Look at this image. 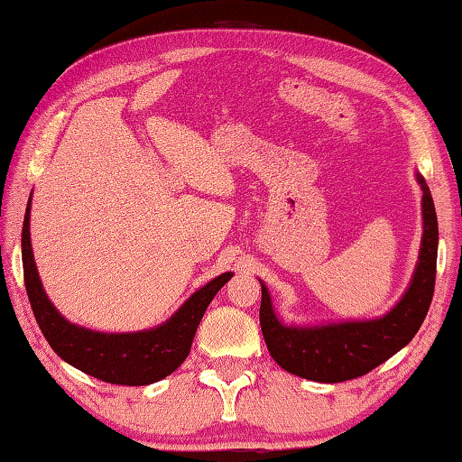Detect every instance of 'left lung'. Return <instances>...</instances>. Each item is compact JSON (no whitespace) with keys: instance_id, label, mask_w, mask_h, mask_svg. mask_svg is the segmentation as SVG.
<instances>
[{"instance_id":"obj_1","label":"left lung","mask_w":462,"mask_h":462,"mask_svg":"<svg viewBox=\"0 0 462 462\" xmlns=\"http://www.w3.org/2000/svg\"><path fill=\"white\" fill-rule=\"evenodd\" d=\"M422 189V242L409 288L391 312L374 320L332 322L322 327H288L278 320L268 288L262 284L260 327L276 363L288 373L316 383H345L365 376L404 348L419 332L435 292L439 222L430 189Z\"/></svg>"}]
</instances>
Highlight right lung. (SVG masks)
<instances>
[{
	"mask_svg": "<svg viewBox=\"0 0 462 462\" xmlns=\"http://www.w3.org/2000/svg\"><path fill=\"white\" fill-rule=\"evenodd\" d=\"M32 198L25 208L22 230L23 282L35 320L45 340L60 358L99 381L124 386L158 383L184 363L192 348L202 316L220 288L234 276L224 273L196 291L164 324L140 332H96L69 320L56 310L43 292L30 240Z\"/></svg>",
	"mask_w": 462,
	"mask_h": 462,
	"instance_id": "1",
	"label": "right lung"
}]
</instances>
